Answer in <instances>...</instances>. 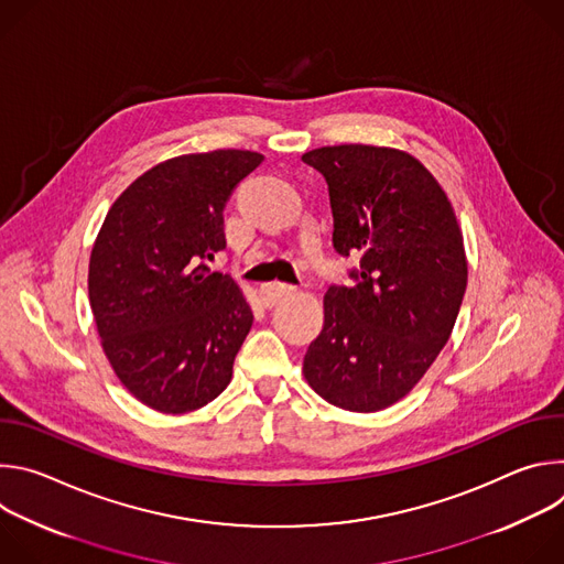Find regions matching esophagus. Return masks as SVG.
Returning a JSON list of instances; mask_svg holds the SVG:
<instances>
[{
  "mask_svg": "<svg viewBox=\"0 0 564 564\" xmlns=\"http://www.w3.org/2000/svg\"><path fill=\"white\" fill-rule=\"evenodd\" d=\"M292 292H294V285L281 283V281H272V283L261 285L259 296H261V303H263L265 307H274L283 296H288V294H292Z\"/></svg>",
  "mask_w": 564,
  "mask_h": 564,
  "instance_id": "34e87169",
  "label": "esophagus"
}]
</instances>
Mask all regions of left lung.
Masks as SVG:
<instances>
[{
	"label": "left lung",
	"instance_id": "1",
	"mask_svg": "<svg viewBox=\"0 0 564 564\" xmlns=\"http://www.w3.org/2000/svg\"><path fill=\"white\" fill-rule=\"evenodd\" d=\"M301 160L328 183L335 250L359 259L352 283L326 292L303 375L330 404L375 413L409 394L446 346L466 292L464 238L411 153L335 144Z\"/></svg>",
	"mask_w": 564,
	"mask_h": 564
}]
</instances>
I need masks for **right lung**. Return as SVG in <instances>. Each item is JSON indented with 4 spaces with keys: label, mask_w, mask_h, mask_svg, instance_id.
Here are the masks:
<instances>
[{
    "label": "right lung",
    "mask_w": 564,
    "mask_h": 564,
    "mask_svg": "<svg viewBox=\"0 0 564 564\" xmlns=\"http://www.w3.org/2000/svg\"><path fill=\"white\" fill-rule=\"evenodd\" d=\"M261 160L240 149L165 160L102 223L89 263L94 318L118 379L153 411H196L231 379L254 314L207 261L225 250V203Z\"/></svg>",
    "instance_id": "add662e5"
}]
</instances>
